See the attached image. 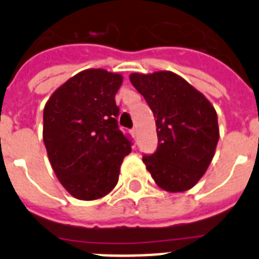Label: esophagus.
<instances>
[{
    "instance_id": "esophagus-1",
    "label": "esophagus",
    "mask_w": 259,
    "mask_h": 259,
    "mask_svg": "<svg viewBox=\"0 0 259 259\" xmlns=\"http://www.w3.org/2000/svg\"><path fill=\"white\" fill-rule=\"evenodd\" d=\"M131 134L134 135V136H136V135H137V128H136V127L132 128V130H131Z\"/></svg>"
}]
</instances>
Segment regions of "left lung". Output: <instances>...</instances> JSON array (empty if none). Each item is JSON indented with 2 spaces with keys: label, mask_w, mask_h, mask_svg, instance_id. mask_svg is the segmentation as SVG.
<instances>
[{
  "label": "left lung",
  "mask_w": 259,
  "mask_h": 259,
  "mask_svg": "<svg viewBox=\"0 0 259 259\" xmlns=\"http://www.w3.org/2000/svg\"><path fill=\"white\" fill-rule=\"evenodd\" d=\"M157 119L158 146L143 162L158 187L184 192L207 170L219 140L218 116L212 105L183 77L170 71L131 74Z\"/></svg>",
  "instance_id": "obj_1"
}]
</instances>
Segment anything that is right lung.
I'll return each instance as SVG.
<instances>
[{"label":"right lung","instance_id":"right-lung-1","mask_svg":"<svg viewBox=\"0 0 259 259\" xmlns=\"http://www.w3.org/2000/svg\"><path fill=\"white\" fill-rule=\"evenodd\" d=\"M122 76L96 68L79 72L44 109V144L61 184L77 200L104 197L118 183L132 139L118 124L115 95Z\"/></svg>","mask_w":259,"mask_h":259}]
</instances>
